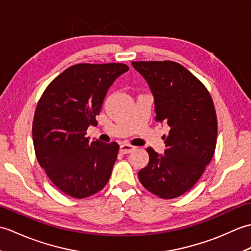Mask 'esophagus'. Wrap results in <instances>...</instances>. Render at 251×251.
Here are the masks:
<instances>
[{
    "label": "esophagus",
    "mask_w": 251,
    "mask_h": 251,
    "mask_svg": "<svg viewBox=\"0 0 251 251\" xmlns=\"http://www.w3.org/2000/svg\"><path fill=\"white\" fill-rule=\"evenodd\" d=\"M136 149V147L129 145V143H123V145L120 147V152L122 154H128L132 152Z\"/></svg>",
    "instance_id": "1"
}]
</instances>
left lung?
I'll return each instance as SVG.
<instances>
[{"mask_svg": "<svg viewBox=\"0 0 251 251\" xmlns=\"http://www.w3.org/2000/svg\"><path fill=\"white\" fill-rule=\"evenodd\" d=\"M155 99V121L170 127L165 155L149 147V164L138 173L141 184L164 200L184 194L200 180L215 154L218 124L206 86L175 61H132Z\"/></svg>", "mask_w": 251, "mask_h": 251, "instance_id": "8db88e82", "label": "left lung"}]
</instances>
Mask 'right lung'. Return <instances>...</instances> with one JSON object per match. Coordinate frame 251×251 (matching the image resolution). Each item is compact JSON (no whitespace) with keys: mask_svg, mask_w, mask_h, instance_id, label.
<instances>
[{"mask_svg":"<svg viewBox=\"0 0 251 251\" xmlns=\"http://www.w3.org/2000/svg\"><path fill=\"white\" fill-rule=\"evenodd\" d=\"M129 70L124 63H78L52 79L37 102L32 137L47 177L73 199H86L108 183L119 153L116 142L89 143L106 92Z\"/></svg>","mask_w":251,"mask_h":251,"instance_id":"obj_1","label":"right lung"}]
</instances>
